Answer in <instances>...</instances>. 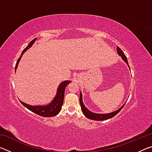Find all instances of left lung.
I'll return each mask as SVG.
<instances>
[{"label": "left lung", "instance_id": "1", "mask_svg": "<svg viewBox=\"0 0 152 152\" xmlns=\"http://www.w3.org/2000/svg\"><path fill=\"white\" fill-rule=\"evenodd\" d=\"M117 53L118 55L119 56H121L122 58V60H123V61L127 64V65L128 66L129 68V66L128 64V61L127 57H126L125 55L124 54V53L123 52L122 50L121 49L117 47ZM130 69V68H129ZM80 104L81 106V109L82 110V113H84V115L88 118V119H92V120H94V121H103V120H106V119H110V118L113 117L114 116H115L118 113H119L121 110L123 109V107H124V104H123L121 107L119 109H117V110H115V111L109 113H105V114H100V113H95L89 110L87 108L85 107V105L83 103V101H82V92H80Z\"/></svg>", "mask_w": 152, "mask_h": 152}]
</instances>
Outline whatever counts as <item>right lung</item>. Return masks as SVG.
<instances>
[{
	"mask_svg": "<svg viewBox=\"0 0 152 152\" xmlns=\"http://www.w3.org/2000/svg\"><path fill=\"white\" fill-rule=\"evenodd\" d=\"M36 40H37V38H35L34 39H33L31 42L28 44L27 47L24 49L23 51H22L21 55H20V58L18 59L16 66H15V72H16L19 61L22 58V56L23 55V53L27 50H29L31 47H32L33 44H34V43L35 42ZM70 82H71L70 80H65V81L61 82L60 84V85H59L58 87L56 96H54V98H53L52 101H51L50 103H48L47 104L31 105V104H28L27 103H25V102H22L21 101H20L24 107H26L27 109L31 110V111L35 113V114L40 115V116L42 117H54L56 115H57L60 111V110L61 109V106L63 105V102H64V92H65L66 87L68 84H70Z\"/></svg>",
	"mask_w": 152,
	"mask_h": 152,
	"instance_id": "right-lung-1",
	"label": "right lung"
}]
</instances>
